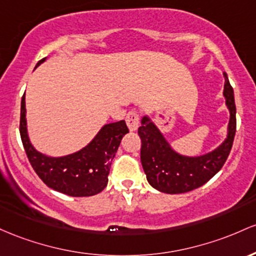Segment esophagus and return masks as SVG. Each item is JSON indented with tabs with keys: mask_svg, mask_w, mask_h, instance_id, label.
Returning a JSON list of instances; mask_svg holds the SVG:
<instances>
[{
	"mask_svg": "<svg viewBox=\"0 0 256 256\" xmlns=\"http://www.w3.org/2000/svg\"><path fill=\"white\" fill-rule=\"evenodd\" d=\"M126 122H127L129 130L136 132L138 127H139V116H138V114L134 112V111H130V112L127 114Z\"/></svg>",
	"mask_w": 256,
	"mask_h": 256,
	"instance_id": "esophagus-1",
	"label": "esophagus"
}]
</instances>
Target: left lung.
I'll return each instance as SVG.
<instances>
[{"mask_svg": "<svg viewBox=\"0 0 256 256\" xmlns=\"http://www.w3.org/2000/svg\"><path fill=\"white\" fill-rule=\"evenodd\" d=\"M224 77V96L230 112L228 136L213 151L200 156H185L179 154L166 142L150 117L145 114L142 118V126L138 129V134L142 139L140 160L146 179L154 188L170 194H185L204 185L222 168L236 134L234 90L225 72Z\"/></svg>", "mask_w": 256, "mask_h": 256, "instance_id": "8db88e82", "label": "left lung"}]
</instances>
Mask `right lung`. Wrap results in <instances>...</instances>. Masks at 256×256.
<instances>
[{"instance_id":"1","label":"right lung","mask_w":256,"mask_h":256,"mask_svg":"<svg viewBox=\"0 0 256 256\" xmlns=\"http://www.w3.org/2000/svg\"><path fill=\"white\" fill-rule=\"evenodd\" d=\"M44 60H40L36 68ZM19 130L28 158L42 182L48 188L72 197L94 196L104 190L108 182L111 162L120 140L129 132L124 120L108 123L80 151L60 157L47 156L37 151L28 138L25 93L22 98Z\"/></svg>"}]
</instances>
